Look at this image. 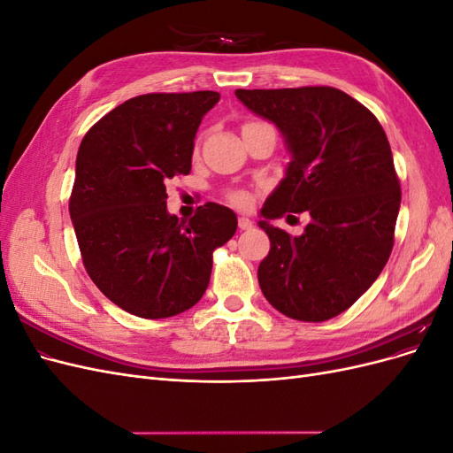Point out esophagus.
I'll use <instances>...</instances> for the list:
<instances>
[{"label":"esophagus","instance_id":"esophagus-1","mask_svg":"<svg viewBox=\"0 0 453 453\" xmlns=\"http://www.w3.org/2000/svg\"><path fill=\"white\" fill-rule=\"evenodd\" d=\"M238 226H240V230H250V228H253V221H251V219H248V217H240L238 219Z\"/></svg>","mask_w":453,"mask_h":453}]
</instances>
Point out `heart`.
Instances as JSON below:
<instances>
[{"instance_id": "b5f03b06", "label": "heart", "mask_w": 453, "mask_h": 453, "mask_svg": "<svg viewBox=\"0 0 453 453\" xmlns=\"http://www.w3.org/2000/svg\"><path fill=\"white\" fill-rule=\"evenodd\" d=\"M228 198H230L232 203H238V205H245L250 202V196L245 193H232Z\"/></svg>"}]
</instances>
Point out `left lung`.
<instances>
[{
	"mask_svg": "<svg viewBox=\"0 0 453 453\" xmlns=\"http://www.w3.org/2000/svg\"><path fill=\"white\" fill-rule=\"evenodd\" d=\"M251 113L281 132L285 177L260 210L270 253L258 285L287 318L326 321L376 281L393 250L401 185L378 119L333 87L236 90ZM311 215L300 237L269 225L287 212Z\"/></svg>",
	"mask_w": 453,
	"mask_h": 453,
	"instance_id": "obj_1",
	"label": "left lung"
}]
</instances>
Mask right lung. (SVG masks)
<instances>
[{"label": "right lung", "mask_w": 453, "mask_h": 453, "mask_svg": "<svg viewBox=\"0 0 453 453\" xmlns=\"http://www.w3.org/2000/svg\"><path fill=\"white\" fill-rule=\"evenodd\" d=\"M219 98L213 90L135 96L79 145L70 215L85 268L138 318L193 308L208 289L213 250L238 228L221 203L200 205L188 223L166 208V181L190 172L198 127Z\"/></svg>", "instance_id": "add662e5"}]
</instances>
